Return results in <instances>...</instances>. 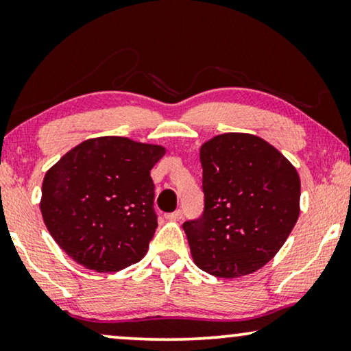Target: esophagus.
Instances as JSON below:
<instances>
[{"instance_id":"34e87169","label":"esophagus","mask_w":351,"mask_h":351,"mask_svg":"<svg viewBox=\"0 0 351 351\" xmlns=\"http://www.w3.org/2000/svg\"><path fill=\"white\" fill-rule=\"evenodd\" d=\"M182 215H184V213H182L180 209H177V210H174V213L166 214V220H171V222H177V220L182 219Z\"/></svg>"}]
</instances>
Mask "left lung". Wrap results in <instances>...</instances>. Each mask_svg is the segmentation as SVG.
Instances as JSON below:
<instances>
[{"label": "left lung", "instance_id": "1", "mask_svg": "<svg viewBox=\"0 0 351 351\" xmlns=\"http://www.w3.org/2000/svg\"><path fill=\"white\" fill-rule=\"evenodd\" d=\"M201 166L203 213L182 225L195 263L219 278L257 271L299 219V174L270 143L237 132L206 142Z\"/></svg>", "mask_w": 351, "mask_h": 351}]
</instances>
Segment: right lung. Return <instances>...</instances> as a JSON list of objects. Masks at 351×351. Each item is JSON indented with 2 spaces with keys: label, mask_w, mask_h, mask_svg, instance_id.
<instances>
[{
  "label": "right lung",
  "mask_w": 351,
  "mask_h": 351,
  "mask_svg": "<svg viewBox=\"0 0 351 351\" xmlns=\"http://www.w3.org/2000/svg\"><path fill=\"white\" fill-rule=\"evenodd\" d=\"M162 155L124 137L89 138L46 172L43 220L76 263L112 273L142 261L158 227L150 171Z\"/></svg>",
  "instance_id": "right-lung-1"
}]
</instances>
